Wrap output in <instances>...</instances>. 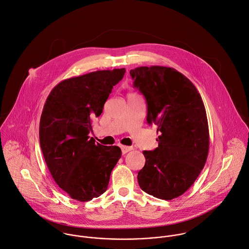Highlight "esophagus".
Returning a JSON list of instances; mask_svg holds the SVG:
<instances>
[{"label": "esophagus", "instance_id": "obj_1", "mask_svg": "<svg viewBox=\"0 0 249 249\" xmlns=\"http://www.w3.org/2000/svg\"><path fill=\"white\" fill-rule=\"evenodd\" d=\"M120 148H121V151H122L123 154H126V153H128L129 151L133 150V147H131V146H124V145L120 146Z\"/></svg>", "mask_w": 249, "mask_h": 249}]
</instances>
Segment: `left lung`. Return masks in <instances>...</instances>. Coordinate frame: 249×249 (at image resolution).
Wrapping results in <instances>:
<instances>
[{
	"label": "left lung",
	"instance_id": "left-lung-1",
	"mask_svg": "<svg viewBox=\"0 0 249 249\" xmlns=\"http://www.w3.org/2000/svg\"><path fill=\"white\" fill-rule=\"evenodd\" d=\"M147 103V122L158 126V147L143 151L138 173L143 192L163 200L179 197L195 183L209 152L206 109L195 85L176 69L141 66L130 71Z\"/></svg>",
	"mask_w": 249,
	"mask_h": 249
}]
</instances>
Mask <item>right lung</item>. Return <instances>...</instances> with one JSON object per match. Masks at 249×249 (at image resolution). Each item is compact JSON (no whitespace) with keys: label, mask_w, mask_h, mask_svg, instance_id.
Instances as JSON below:
<instances>
[{"label":"right lung","mask_w":249,"mask_h":249,"mask_svg":"<svg viewBox=\"0 0 249 249\" xmlns=\"http://www.w3.org/2000/svg\"><path fill=\"white\" fill-rule=\"evenodd\" d=\"M125 68L66 79L50 92L39 123V142L51 175L71 198L86 202L103 195L121 157L118 146L96 143L89 134Z\"/></svg>","instance_id":"right-lung-1"}]
</instances>
